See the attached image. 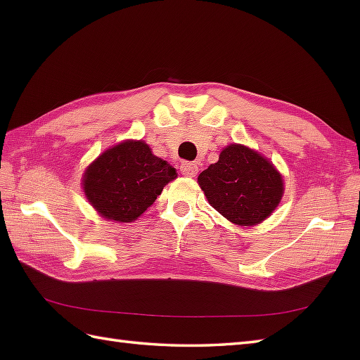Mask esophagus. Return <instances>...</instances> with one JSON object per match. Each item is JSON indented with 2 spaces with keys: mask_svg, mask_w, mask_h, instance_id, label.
I'll use <instances>...</instances> for the list:
<instances>
[{
  "mask_svg": "<svg viewBox=\"0 0 360 360\" xmlns=\"http://www.w3.org/2000/svg\"><path fill=\"white\" fill-rule=\"evenodd\" d=\"M181 173L184 176H195L198 173V165L193 162L181 164Z\"/></svg>",
  "mask_w": 360,
  "mask_h": 360,
  "instance_id": "esophagus-1",
  "label": "esophagus"
}]
</instances>
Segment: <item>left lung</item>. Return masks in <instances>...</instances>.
<instances>
[{
	"label": "left lung",
	"mask_w": 360,
	"mask_h": 360,
	"mask_svg": "<svg viewBox=\"0 0 360 360\" xmlns=\"http://www.w3.org/2000/svg\"><path fill=\"white\" fill-rule=\"evenodd\" d=\"M209 204L231 223L255 226L277 209L285 186L269 159L240 143L219 153L218 162L198 176Z\"/></svg>",
	"instance_id": "8db88e82"
}]
</instances>
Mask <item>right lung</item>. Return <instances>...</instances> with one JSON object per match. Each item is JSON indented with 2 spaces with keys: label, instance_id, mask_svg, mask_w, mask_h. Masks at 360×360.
I'll return each mask as SVG.
<instances>
[{
  "label": "right lung",
  "instance_id": "obj_1",
  "mask_svg": "<svg viewBox=\"0 0 360 360\" xmlns=\"http://www.w3.org/2000/svg\"><path fill=\"white\" fill-rule=\"evenodd\" d=\"M176 176L174 168L153 155L147 143L125 141L89 164L82 182L86 200L103 218L131 223Z\"/></svg>",
  "mask_w": 360,
  "mask_h": 360
}]
</instances>
